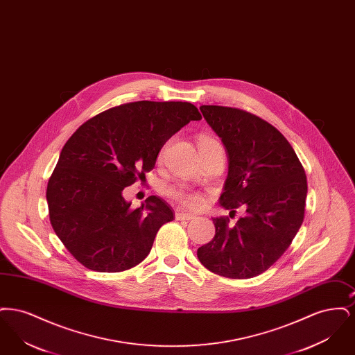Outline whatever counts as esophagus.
I'll return each instance as SVG.
<instances>
[{"label":"esophagus","mask_w":355,"mask_h":355,"mask_svg":"<svg viewBox=\"0 0 355 355\" xmlns=\"http://www.w3.org/2000/svg\"><path fill=\"white\" fill-rule=\"evenodd\" d=\"M194 218H196V216L191 214V213H186L184 210H177V211H175V220H194Z\"/></svg>","instance_id":"esophagus-1"}]
</instances>
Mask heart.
<instances>
[{"instance_id":"1","label":"heart","mask_w":355,"mask_h":355,"mask_svg":"<svg viewBox=\"0 0 355 355\" xmlns=\"http://www.w3.org/2000/svg\"><path fill=\"white\" fill-rule=\"evenodd\" d=\"M216 142V139L209 138V137H202L198 142V148ZM166 194L170 198H173L174 201L181 203L182 206L189 207V209H200L205 202L202 194L198 191H193V190H187L184 187H175V186H170L166 189Z\"/></svg>"}]
</instances>
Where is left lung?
Instances as JSON below:
<instances>
[{"mask_svg": "<svg viewBox=\"0 0 355 355\" xmlns=\"http://www.w3.org/2000/svg\"><path fill=\"white\" fill-rule=\"evenodd\" d=\"M203 119L229 155L220 203L230 213L246 210L234 225L213 218L214 238L197 250L206 269L232 279L253 278L285 253L304 217L307 180L286 138L249 112L202 105Z\"/></svg>", "mask_w": 355, "mask_h": 355, "instance_id": "obj_1", "label": "left lung"}]
</instances>
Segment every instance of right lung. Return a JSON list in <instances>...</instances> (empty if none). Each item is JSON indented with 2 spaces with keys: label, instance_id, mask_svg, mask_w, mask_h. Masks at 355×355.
<instances>
[{
  "label": "right lung",
  "instance_id": "obj_1",
  "mask_svg": "<svg viewBox=\"0 0 355 355\" xmlns=\"http://www.w3.org/2000/svg\"><path fill=\"white\" fill-rule=\"evenodd\" d=\"M201 119L190 102H129L87 119L69 138L46 200L53 230L81 265L119 272L150 253L174 211L155 196L132 209L122 190L145 178L171 135Z\"/></svg>",
  "mask_w": 355,
  "mask_h": 355
}]
</instances>
